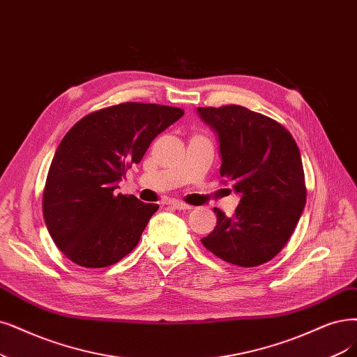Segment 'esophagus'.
Masks as SVG:
<instances>
[{
	"mask_svg": "<svg viewBox=\"0 0 357 357\" xmlns=\"http://www.w3.org/2000/svg\"><path fill=\"white\" fill-rule=\"evenodd\" d=\"M170 207H174L176 210H191L192 208L190 204H185V203H182V202H172Z\"/></svg>",
	"mask_w": 357,
	"mask_h": 357,
	"instance_id": "esophagus-1",
	"label": "esophagus"
}]
</instances>
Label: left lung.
<instances>
[{
    "instance_id": "obj_1",
    "label": "left lung",
    "mask_w": 357,
    "mask_h": 357,
    "mask_svg": "<svg viewBox=\"0 0 357 357\" xmlns=\"http://www.w3.org/2000/svg\"><path fill=\"white\" fill-rule=\"evenodd\" d=\"M197 112L218 134L220 176L241 195L232 218L213 208L218 225L202 243L232 265L259 266L284 248L306 206L300 150L281 123L243 105Z\"/></svg>"
}]
</instances>
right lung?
<instances>
[{"label":"right lung","instance_id":"right-lung-1","mask_svg":"<svg viewBox=\"0 0 357 357\" xmlns=\"http://www.w3.org/2000/svg\"><path fill=\"white\" fill-rule=\"evenodd\" d=\"M182 116L170 105L122 102L89 113L64 135L48 170L43 212L66 257L105 268L137 247L158 206L114 190L151 141Z\"/></svg>","mask_w":357,"mask_h":357}]
</instances>
